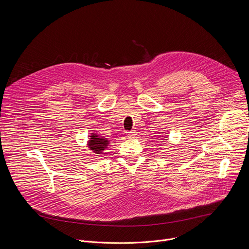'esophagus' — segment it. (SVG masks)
<instances>
[{
  "label": "esophagus",
  "instance_id": "1",
  "mask_svg": "<svg viewBox=\"0 0 249 249\" xmlns=\"http://www.w3.org/2000/svg\"><path fill=\"white\" fill-rule=\"evenodd\" d=\"M136 135H137V133H136V131H134V130L127 132V136H128L129 138H134Z\"/></svg>",
  "mask_w": 249,
  "mask_h": 249
}]
</instances>
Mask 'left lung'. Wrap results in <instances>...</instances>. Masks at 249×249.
<instances>
[{
    "instance_id": "8db88e82",
    "label": "left lung",
    "mask_w": 249,
    "mask_h": 249,
    "mask_svg": "<svg viewBox=\"0 0 249 249\" xmlns=\"http://www.w3.org/2000/svg\"><path fill=\"white\" fill-rule=\"evenodd\" d=\"M164 138H165V136H164V137H163V138H162V140H164Z\"/></svg>"
}]
</instances>
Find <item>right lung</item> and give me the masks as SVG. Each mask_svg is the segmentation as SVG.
Returning a JSON list of instances; mask_svg holds the SVG:
<instances>
[{
    "label": "right lung",
    "mask_w": 249,
    "mask_h": 249,
    "mask_svg": "<svg viewBox=\"0 0 249 249\" xmlns=\"http://www.w3.org/2000/svg\"><path fill=\"white\" fill-rule=\"evenodd\" d=\"M109 143L110 141L107 138L100 136L96 132H91L87 145L89 149L91 150L94 154L100 155L108 147Z\"/></svg>",
    "instance_id": "right-lung-1"
}]
</instances>
